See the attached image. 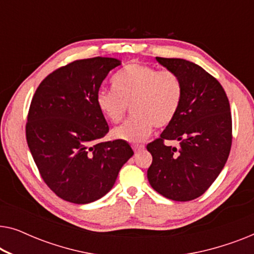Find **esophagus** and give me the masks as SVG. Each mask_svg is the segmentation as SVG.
I'll return each instance as SVG.
<instances>
[{"label": "esophagus", "instance_id": "1", "mask_svg": "<svg viewBox=\"0 0 254 254\" xmlns=\"http://www.w3.org/2000/svg\"><path fill=\"white\" fill-rule=\"evenodd\" d=\"M143 149H144V145H142V144H134V145H133V150H134L135 152L143 150Z\"/></svg>", "mask_w": 254, "mask_h": 254}]
</instances>
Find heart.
<instances>
[{
    "label": "heart",
    "instance_id": "obj_1",
    "mask_svg": "<svg viewBox=\"0 0 254 254\" xmlns=\"http://www.w3.org/2000/svg\"><path fill=\"white\" fill-rule=\"evenodd\" d=\"M113 90H102L96 105L110 123H120L131 105L133 118L114 128L112 136L129 143H140L150 136L154 126H169L178 112L183 85L178 76L141 64H129L112 79Z\"/></svg>",
    "mask_w": 254,
    "mask_h": 254
}]
</instances>
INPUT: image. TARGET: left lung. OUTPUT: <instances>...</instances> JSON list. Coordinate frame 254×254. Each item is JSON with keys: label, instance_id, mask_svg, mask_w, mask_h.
Instances as JSON below:
<instances>
[{"label": "left lung", "instance_id": "1", "mask_svg": "<svg viewBox=\"0 0 254 254\" xmlns=\"http://www.w3.org/2000/svg\"><path fill=\"white\" fill-rule=\"evenodd\" d=\"M156 60L178 76L183 98L172 123L147 145L152 156L148 180L170 200L190 201L209 189L228 161L232 142L230 104L220 82L200 65L184 59ZM165 139L179 140L180 148L168 147Z\"/></svg>", "mask_w": 254, "mask_h": 254}]
</instances>
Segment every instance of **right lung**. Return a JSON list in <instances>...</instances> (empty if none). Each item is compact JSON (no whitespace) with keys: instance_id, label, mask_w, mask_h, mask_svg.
I'll return each instance as SVG.
<instances>
[{"instance_id":"obj_1","label":"right lung","mask_w":254,"mask_h":254,"mask_svg":"<svg viewBox=\"0 0 254 254\" xmlns=\"http://www.w3.org/2000/svg\"><path fill=\"white\" fill-rule=\"evenodd\" d=\"M114 58L71 62L40 83L30 105L26 141L41 178L59 197L85 204L107 194L134 155L126 141L102 142L109 131L96 105Z\"/></svg>"}]
</instances>
